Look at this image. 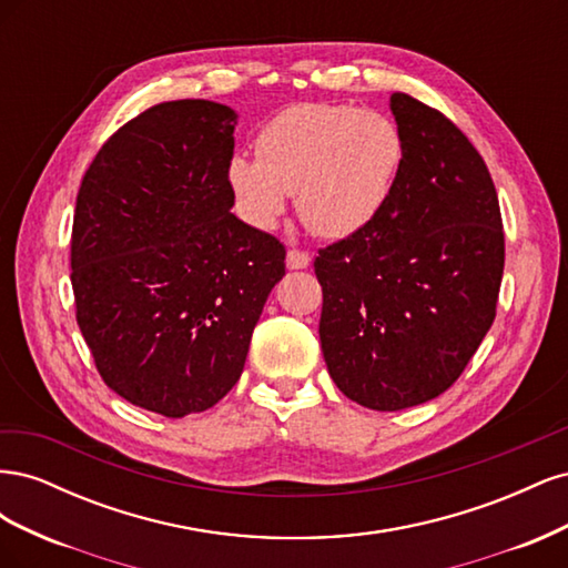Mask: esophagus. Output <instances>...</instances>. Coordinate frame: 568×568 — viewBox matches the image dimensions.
<instances>
[{
    "label": "esophagus",
    "mask_w": 568,
    "mask_h": 568,
    "mask_svg": "<svg viewBox=\"0 0 568 568\" xmlns=\"http://www.w3.org/2000/svg\"><path fill=\"white\" fill-rule=\"evenodd\" d=\"M311 265V255H307L305 251H298V248H291L286 253V267L288 270H303Z\"/></svg>",
    "instance_id": "34e87169"
}]
</instances>
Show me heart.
I'll return each mask as SVG.
<instances>
[{
  "instance_id": "1",
  "label": "heart",
  "mask_w": 568,
  "mask_h": 568,
  "mask_svg": "<svg viewBox=\"0 0 568 568\" xmlns=\"http://www.w3.org/2000/svg\"><path fill=\"white\" fill-rule=\"evenodd\" d=\"M255 156L236 153L227 182L248 225L274 230L296 194L298 215L326 239H346L384 211L398 182L405 142L386 113L296 104L255 136Z\"/></svg>"
}]
</instances>
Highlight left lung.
I'll return each mask as SVG.
<instances>
[{
  "instance_id": "left-lung-1",
  "label": "left lung",
  "mask_w": 568,
  "mask_h": 568,
  "mask_svg": "<svg viewBox=\"0 0 568 568\" xmlns=\"http://www.w3.org/2000/svg\"><path fill=\"white\" fill-rule=\"evenodd\" d=\"M398 182L365 230L320 248L326 369L357 405L395 412L448 390L495 320L505 232L474 144L440 111L393 92Z\"/></svg>"
}]
</instances>
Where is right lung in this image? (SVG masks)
Listing matches in <instances>:
<instances>
[{
	"instance_id": "1",
	"label": "right lung",
	"mask_w": 568,
	"mask_h": 568,
	"mask_svg": "<svg viewBox=\"0 0 568 568\" xmlns=\"http://www.w3.org/2000/svg\"><path fill=\"white\" fill-rule=\"evenodd\" d=\"M236 113L205 99L151 106L99 149L71 239L75 317L104 384L180 419L244 372L284 244L232 213Z\"/></svg>"
}]
</instances>
